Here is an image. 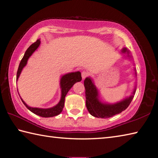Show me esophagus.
<instances>
[{
  "instance_id": "34e87169",
  "label": "esophagus",
  "mask_w": 158,
  "mask_h": 158,
  "mask_svg": "<svg viewBox=\"0 0 158 158\" xmlns=\"http://www.w3.org/2000/svg\"><path fill=\"white\" fill-rule=\"evenodd\" d=\"M88 76V73H87V72L85 71H83L81 73V77H82V79H84L85 77Z\"/></svg>"
}]
</instances>
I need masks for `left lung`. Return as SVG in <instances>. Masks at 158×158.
I'll use <instances>...</instances> for the list:
<instances>
[{
	"mask_svg": "<svg viewBox=\"0 0 158 158\" xmlns=\"http://www.w3.org/2000/svg\"><path fill=\"white\" fill-rule=\"evenodd\" d=\"M122 54H127L128 59H132L130 52L127 48H122ZM135 75H137L135 68H134ZM84 86L85 89V105L91 115L98 118H108L117 114L122 113L126 110L134 97V94L136 91V83L132 94L128 97L122 99L114 104H110L107 102H103L99 97V90L92 77H86L84 80Z\"/></svg>",
	"mask_w": 158,
	"mask_h": 158,
	"instance_id": "left-lung-1",
	"label": "left lung"
}]
</instances>
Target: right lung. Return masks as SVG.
Segmentation results:
<instances>
[{"label":"right lung","instance_id":"add662e5","mask_svg":"<svg viewBox=\"0 0 158 158\" xmlns=\"http://www.w3.org/2000/svg\"><path fill=\"white\" fill-rule=\"evenodd\" d=\"M41 44V41L38 39L36 42L31 44L30 46L27 48V50L25 52V54L23 59L20 62L19 66L18 68L16 74V79H19V77L21 74V72L23 69V68L27 65V63L30 57L32 55V54L35 52L37 48L39 47ZM81 74L79 71L74 72V73H70L64 74L60 79V88L61 90V95L59 102L56 106L48 108H33L30 107L26 104L23 100L21 99L23 104L27 108L28 110H30L33 113L37 114V115L41 116L43 117H51L56 115H58L61 113L63 108L64 106L65 103V97L66 96L68 91L70 90V88L73 86V85L77 82L81 81Z\"/></svg>","mask_w":158,"mask_h":158}]
</instances>
